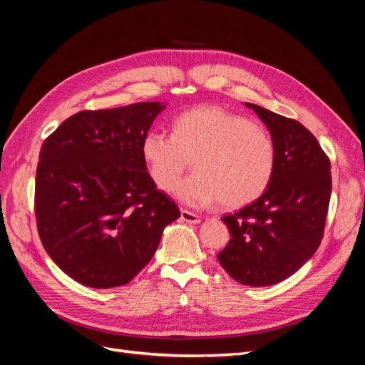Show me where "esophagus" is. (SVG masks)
<instances>
[{
  "label": "esophagus",
  "mask_w": 365,
  "mask_h": 365,
  "mask_svg": "<svg viewBox=\"0 0 365 365\" xmlns=\"http://www.w3.org/2000/svg\"><path fill=\"white\" fill-rule=\"evenodd\" d=\"M181 219L184 222H189V224H200L201 222V216H197L192 212H187V210H181Z\"/></svg>",
  "instance_id": "obj_1"
}]
</instances>
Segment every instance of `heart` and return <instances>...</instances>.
I'll return each mask as SVG.
<instances>
[{"mask_svg":"<svg viewBox=\"0 0 365 365\" xmlns=\"http://www.w3.org/2000/svg\"><path fill=\"white\" fill-rule=\"evenodd\" d=\"M141 153L152 181L172 192L190 163L195 173L176 187L190 207L240 208L268 189L275 146L267 129L217 106H200L175 118L173 135L150 130Z\"/></svg>","mask_w":365,"mask_h":365,"instance_id":"heart-1","label":"heart"}]
</instances>
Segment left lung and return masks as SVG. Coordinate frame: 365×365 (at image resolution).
Returning <instances> with one entry per match:
<instances>
[{"label":"left lung","mask_w":365,"mask_h":365,"mask_svg":"<svg viewBox=\"0 0 365 365\" xmlns=\"http://www.w3.org/2000/svg\"><path fill=\"white\" fill-rule=\"evenodd\" d=\"M245 106L269 130L275 168L259 200L222 217L231 239L217 260L242 284L271 286L297 272L318 250L332 176L330 161L311 130L259 105Z\"/></svg>","instance_id":"left-lung-1"}]
</instances>
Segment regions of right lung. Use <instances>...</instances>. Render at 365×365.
Listing matches in <instances>:
<instances>
[{"label":"right lung","mask_w":365,"mask_h":365,"mask_svg":"<svg viewBox=\"0 0 365 365\" xmlns=\"http://www.w3.org/2000/svg\"><path fill=\"white\" fill-rule=\"evenodd\" d=\"M164 108L143 102L81 111L43 141L35 185L38 233L51 260L81 284L129 283L153 257L164 228L180 217L141 153Z\"/></svg>","instance_id":"add662e5"}]
</instances>
